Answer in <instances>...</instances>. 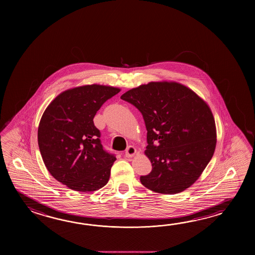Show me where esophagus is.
Wrapping results in <instances>:
<instances>
[{"mask_svg": "<svg viewBox=\"0 0 255 255\" xmlns=\"http://www.w3.org/2000/svg\"><path fill=\"white\" fill-rule=\"evenodd\" d=\"M136 153V149L133 146H128V148L126 149V157H132L133 156H135V154Z\"/></svg>", "mask_w": 255, "mask_h": 255, "instance_id": "obj_1", "label": "esophagus"}]
</instances>
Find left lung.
Listing matches in <instances>:
<instances>
[{
	"mask_svg": "<svg viewBox=\"0 0 255 255\" xmlns=\"http://www.w3.org/2000/svg\"><path fill=\"white\" fill-rule=\"evenodd\" d=\"M121 99L139 110L145 121L151 172L141 176L146 188L162 194L190 187L211 161L216 128L211 109L191 89L176 82H150Z\"/></svg>",
	"mask_w": 255,
	"mask_h": 255,
	"instance_id": "1",
	"label": "left lung"
}]
</instances>
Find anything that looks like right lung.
I'll use <instances>...</instances> for the list:
<instances>
[{
  "label": "right lung",
  "mask_w": 255,
  "mask_h": 255,
  "mask_svg": "<svg viewBox=\"0 0 255 255\" xmlns=\"http://www.w3.org/2000/svg\"><path fill=\"white\" fill-rule=\"evenodd\" d=\"M120 88L88 85L58 95L43 112L38 146L50 174L71 190L90 192L109 182L117 159L104 149L94 117Z\"/></svg>",
  "instance_id": "right-lung-1"
}]
</instances>
